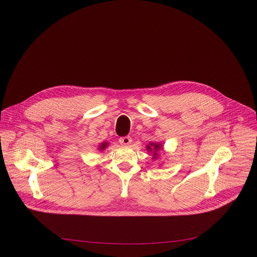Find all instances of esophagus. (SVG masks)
I'll list each match as a JSON object with an SVG mask.
<instances>
[{
  "mask_svg": "<svg viewBox=\"0 0 257 257\" xmlns=\"http://www.w3.org/2000/svg\"><path fill=\"white\" fill-rule=\"evenodd\" d=\"M131 138L130 137H122V138H119L118 142L121 144V145H129L131 143Z\"/></svg>",
  "mask_w": 257,
  "mask_h": 257,
  "instance_id": "34e87169",
  "label": "esophagus"
}]
</instances>
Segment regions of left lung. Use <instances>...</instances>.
Masks as SVG:
<instances>
[{"instance_id":"left-lung-1","label":"left lung","mask_w":257,"mask_h":257,"mask_svg":"<svg viewBox=\"0 0 257 257\" xmlns=\"http://www.w3.org/2000/svg\"><path fill=\"white\" fill-rule=\"evenodd\" d=\"M161 144H154V143H151L150 145H148L147 146V149L148 151H151L153 150L154 151V154H153V158L156 159V156H158V150L161 149Z\"/></svg>"}]
</instances>
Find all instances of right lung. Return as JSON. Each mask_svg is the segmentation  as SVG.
<instances>
[{
	"mask_svg": "<svg viewBox=\"0 0 257 257\" xmlns=\"http://www.w3.org/2000/svg\"><path fill=\"white\" fill-rule=\"evenodd\" d=\"M107 145H108L107 143H103V144H101V146H99L98 148H99V149H101V150H104V149L106 148V146H107Z\"/></svg>",
	"mask_w": 257,
	"mask_h": 257,
	"instance_id": "add662e5",
	"label": "right lung"
}]
</instances>
